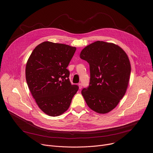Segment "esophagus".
Instances as JSON below:
<instances>
[{
    "instance_id": "obj_1",
    "label": "esophagus",
    "mask_w": 153,
    "mask_h": 153,
    "mask_svg": "<svg viewBox=\"0 0 153 153\" xmlns=\"http://www.w3.org/2000/svg\"><path fill=\"white\" fill-rule=\"evenodd\" d=\"M78 86H79V88L80 90V89L82 88V83H79V84H78Z\"/></svg>"
}]
</instances>
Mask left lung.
Masks as SVG:
<instances>
[{
	"mask_svg": "<svg viewBox=\"0 0 153 153\" xmlns=\"http://www.w3.org/2000/svg\"><path fill=\"white\" fill-rule=\"evenodd\" d=\"M80 57L90 65V85L82 91L87 105L97 113H109L128 88L131 65L126 53L114 43L99 40L85 47Z\"/></svg>",
	"mask_w": 153,
	"mask_h": 153,
	"instance_id": "8db88e82",
	"label": "left lung"
}]
</instances>
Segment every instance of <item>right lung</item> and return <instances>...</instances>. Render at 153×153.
Returning <instances> with one entry per match:
<instances>
[{"label":"right lung","mask_w":153,"mask_h":153,"mask_svg":"<svg viewBox=\"0 0 153 153\" xmlns=\"http://www.w3.org/2000/svg\"><path fill=\"white\" fill-rule=\"evenodd\" d=\"M76 50L62 43L43 42L33 51L25 68L30 92L40 110L55 117L66 111L79 87L71 85L67 70Z\"/></svg>","instance_id":"1"}]
</instances>
